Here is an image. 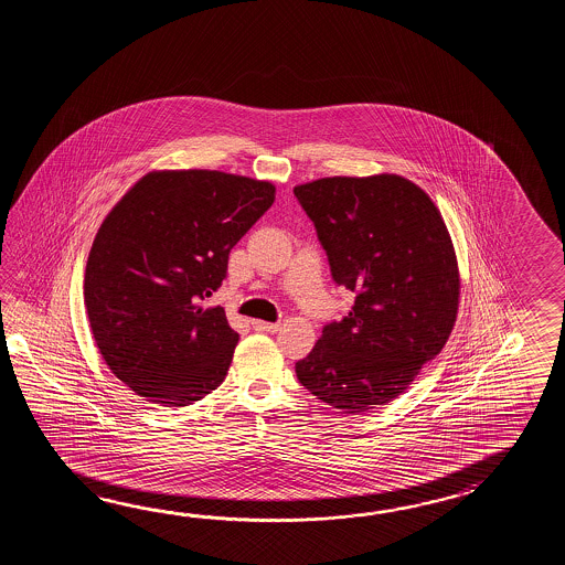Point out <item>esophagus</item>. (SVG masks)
I'll list each match as a JSON object with an SVG mask.
<instances>
[{
    "mask_svg": "<svg viewBox=\"0 0 565 565\" xmlns=\"http://www.w3.org/2000/svg\"><path fill=\"white\" fill-rule=\"evenodd\" d=\"M253 327L256 331H263V333H277L280 329L277 323H266V321H253Z\"/></svg>",
    "mask_w": 565,
    "mask_h": 565,
    "instance_id": "esophagus-1",
    "label": "esophagus"
}]
</instances>
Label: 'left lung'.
<instances>
[{
  "label": "left lung",
  "mask_w": 565,
  "mask_h": 565,
  "mask_svg": "<svg viewBox=\"0 0 565 565\" xmlns=\"http://www.w3.org/2000/svg\"><path fill=\"white\" fill-rule=\"evenodd\" d=\"M331 277L355 292L324 324L300 384L343 414L385 406L445 348L457 321V254L445 220L416 183L382 173L323 178L295 188Z\"/></svg>",
  "instance_id": "obj_1"
}]
</instances>
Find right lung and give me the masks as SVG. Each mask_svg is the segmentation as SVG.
I'll return each mask as SVG.
<instances>
[{
  "label": "right lung",
  "mask_w": 565,
  "mask_h": 565,
  "mask_svg": "<svg viewBox=\"0 0 565 565\" xmlns=\"http://www.w3.org/2000/svg\"><path fill=\"white\" fill-rule=\"evenodd\" d=\"M275 202V185L224 171H151L120 198L86 260L96 348L135 394L181 408L216 390L238 333L205 307L230 250Z\"/></svg>",
  "instance_id": "1"
}]
</instances>
